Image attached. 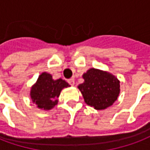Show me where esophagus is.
I'll return each instance as SVG.
<instances>
[{"instance_id":"esophagus-1","label":"esophagus","mask_w":150,"mask_h":150,"mask_svg":"<svg viewBox=\"0 0 150 150\" xmlns=\"http://www.w3.org/2000/svg\"><path fill=\"white\" fill-rule=\"evenodd\" d=\"M68 82H69V84L70 85V86H74V78H71V79H69V81H68Z\"/></svg>"}]
</instances>
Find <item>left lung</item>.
<instances>
[{
  "label": "left lung",
  "instance_id": "1",
  "mask_svg": "<svg viewBox=\"0 0 150 150\" xmlns=\"http://www.w3.org/2000/svg\"><path fill=\"white\" fill-rule=\"evenodd\" d=\"M84 82L77 86L88 105L105 110L117 100L120 81L107 71L91 68L82 75Z\"/></svg>",
  "mask_w": 150,
  "mask_h": 150
}]
</instances>
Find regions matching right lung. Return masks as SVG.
<instances>
[{
    "label": "right lung",
    "instance_id": "add662e5",
    "mask_svg": "<svg viewBox=\"0 0 150 150\" xmlns=\"http://www.w3.org/2000/svg\"><path fill=\"white\" fill-rule=\"evenodd\" d=\"M69 86L64 80H53L51 74L44 72L32 86L29 96L38 109L50 110L58 103L57 98L62 89Z\"/></svg>",
    "mask_w": 150,
    "mask_h": 150
}]
</instances>
